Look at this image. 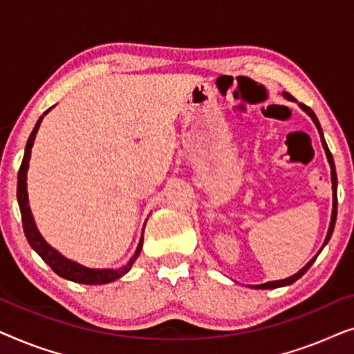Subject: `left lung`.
Returning <instances> with one entry per match:
<instances>
[{
    "label": "left lung",
    "instance_id": "left-lung-1",
    "mask_svg": "<svg viewBox=\"0 0 354 354\" xmlns=\"http://www.w3.org/2000/svg\"><path fill=\"white\" fill-rule=\"evenodd\" d=\"M282 96L285 100H288V101H292V103H297V100L293 98L292 95L290 93H287V91H283L282 93ZM298 106L299 108H301L304 113H306L309 118H311V120L314 122V125H316L317 127V130H319V135H321V143H322V148H324V151H326V156H327V161H328V164H330V177H332V196H333V201H332V217H330V225H328V230H327V236H326V240H324V245H322V248L317 251V254L314 256V258L309 261V263L304 266V268H301L298 270L297 274H293L292 277H287V279H282V280H272V282H266V283H261V285H250V288H261V290H266V288H279V287H285V285H292L293 282H297V280L301 277L303 274H306V270L311 268L313 266V263L314 261H316V258L319 256V253H321V251L324 250V246H326L327 243H328V240H330V236H332V234H333V227H335V221H337V172H335V164H333V158H332V153L328 151V147H327V143H326V140H324V133H322V129H321V124H319V120H317V118H316V114L313 113V109L311 108H308V106H304V104H301V103H298Z\"/></svg>",
    "mask_w": 354,
    "mask_h": 354
}]
</instances>
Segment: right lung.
<instances>
[{"label": "right lung", "instance_id": "add662e5", "mask_svg": "<svg viewBox=\"0 0 354 354\" xmlns=\"http://www.w3.org/2000/svg\"><path fill=\"white\" fill-rule=\"evenodd\" d=\"M51 109L53 108L45 111L41 118L37 120L35 127H33L30 137H28V140H27L26 151H24V159H22L21 169H19V174H17V203H19V207H21L24 234H26L27 241L30 243L32 248L37 251L38 256H40V258L45 261V263L50 266V268L55 270L57 275H59V277L72 280V282H77V283H85V285H103V283L114 282V280H118L122 277V275L127 274L129 270L132 269L135 259L138 258L140 251H142V246H143V232H145V225H147V222H145V225H143V232H142V236H140L137 250H135L133 256L129 259L127 264L122 266V268H119V269H93V268H86V266H82L79 263H75V261L66 258V256H62L56 248H53V246L48 243L45 239H43L40 230H38L35 219H33L32 209H30V206H28V192H27L28 161H30L32 147H33V142H35L37 132H38V129H40L41 120L48 113H50Z\"/></svg>", "mask_w": 354, "mask_h": 354}]
</instances>
